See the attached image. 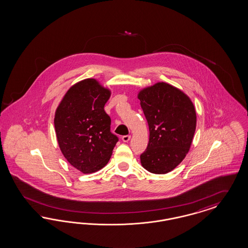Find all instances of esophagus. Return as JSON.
<instances>
[{
  "instance_id": "esophagus-1",
  "label": "esophagus",
  "mask_w": 248,
  "mask_h": 248,
  "mask_svg": "<svg viewBox=\"0 0 248 248\" xmlns=\"http://www.w3.org/2000/svg\"><path fill=\"white\" fill-rule=\"evenodd\" d=\"M130 138H131V136H124V137H122V140L124 142H128Z\"/></svg>"
}]
</instances>
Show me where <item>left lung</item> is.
<instances>
[{
  "label": "left lung",
  "mask_w": 248,
  "mask_h": 248,
  "mask_svg": "<svg viewBox=\"0 0 248 248\" xmlns=\"http://www.w3.org/2000/svg\"><path fill=\"white\" fill-rule=\"evenodd\" d=\"M149 128L141 164L154 174L173 170L188 152L196 129L193 103L179 89L158 82L138 94Z\"/></svg>",
  "instance_id": "1"
}]
</instances>
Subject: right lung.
Returning a JSON list of instances; mask_svg holds the SVG:
<instances>
[{
  "label": "right lung",
  "instance_id": "obj_1",
  "mask_svg": "<svg viewBox=\"0 0 248 248\" xmlns=\"http://www.w3.org/2000/svg\"><path fill=\"white\" fill-rule=\"evenodd\" d=\"M111 93L93 78L72 86L55 114L54 124L60 150L71 166L82 173L103 169L118 137L111 132V118L104 105Z\"/></svg>",
  "mask_w": 248,
  "mask_h": 248
}]
</instances>
